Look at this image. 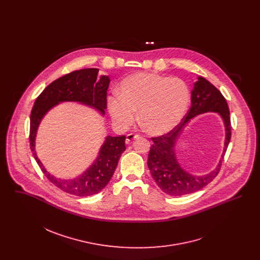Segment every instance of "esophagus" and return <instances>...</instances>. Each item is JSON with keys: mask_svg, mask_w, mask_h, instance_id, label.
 Wrapping results in <instances>:
<instances>
[{"mask_svg": "<svg viewBox=\"0 0 260 260\" xmlns=\"http://www.w3.org/2000/svg\"><path fill=\"white\" fill-rule=\"evenodd\" d=\"M138 135H135V134H128L127 136H126V138H125V143L126 144H129L134 139H136L138 137Z\"/></svg>", "mask_w": 260, "mask_h": 260, "instance_id": "esophagus-1", "label": "esophagus"}]
</instances>
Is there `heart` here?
<instances>
[{"label": "heart", "instance_id": "heart-1", "mask_svg": "<svg viewBox=\"0 0 260 260\" xmlns=\"http://www.w3.org/2000/svg\"><path fill=\"white\" fill-rule=\"evenodd\" d=\"M118 94L108 99L112 119L126 127L135 122L138 111L139 122L154 136L168 134L179 124L190 100L189 88L182 80L154 73L126 77Z\"/></svg>", "mask_w": 260, "mask_h": 260}]
</instances>
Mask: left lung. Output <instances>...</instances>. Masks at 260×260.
Masks as SVG:
<instances>
[{
  "label": "left lung",
  "mask_w": 260,
  "mask_h": 260,
  "mask_svg": "<svg viewBox=\"0 0 260 260\" xmlns=\"http://www.w3.org/2000/svg\"><path fill=\"white\" fill-rule=\"evenodd\" d=\"M206 111H217L224 121L226 138L222 160L214 171L203 177L186 173L176 160L175 142L190 118ZM153 144L148 154L149 170L153 179L161 190L171 196H183L194 193L208 185L219 173L224 154L231 139L230 112L222 93L203 77H198L191 92V106L182 121L164 136L152 137Z\"/></svg>",
  "instance_id": "left-lung-1"
}]
</instances>
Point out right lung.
<instances>
[{"label":"right lung","mask_w":260,"mask_h":260,"mask_svg":"<svg viewBox=\"0 0 260 260\" xmlns=\"http://www.w3.org/2000/svg\"><path fill=\"white\" fill-rule=\"evenodd\" d=\"M99 69L76 70L53 81L38 96L30 116V148L43 173L53 185L62 191L79 197H87L100 192L110 181L119 159L125 150V136H107L99 151V156L87 172L74 179H59L48 173L35 152L38 126L47 112L62 101H78L98 109L102 115L107 108L108 76L98 77Z\"/></svg>","instance_id":"right-lung-1"}]
</instances>
